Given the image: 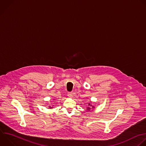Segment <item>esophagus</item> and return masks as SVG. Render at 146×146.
I'll return each mask as SVG.
<instances>
[{
    "label": "esophagus",
    "mask_w": 146,
    "mask_h": 146,
    "mask_svg": "<svg viewBox=\"0 0 146 146\" xmlns=\"http://www.w3.org/2000/svg\"><path fill=\"white\" fill-rule=\"evenodd\" d=\"M68 96L69 97V98H72L73 97V93H72V92H69V93H68Z\"/></svg>",
    "instance_id": "34e87169"
}]
</instances>
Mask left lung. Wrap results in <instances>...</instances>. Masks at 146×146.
Returning a JSON list of instances; mask_svg holds the SVG:
<instances>
[{
	"mask_svg": "<svg viewBox=\"0 0 146 146\" xmlns=\"http://www.w3.org/2000/svg\"><path fill=\"white\" fill-rule=\"evenodd\" d=\"M88 106H92V105H91L90 103H89V104H88ZM92 107H93V108H94V107H93V106H92ZM87 109H88V110H89L90 108L89 107H88V108H87Z\"/></svg>",
	"mask_w": 146,
	"mask_h": 146,
	"instance_id": "1",
	"label": "left lung"
}]
</instances>
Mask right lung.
<instances>
[{
  "label": "right lung",
  "instance_id": "obj_1",
  "mask_svg": "<svg viewBox=\"0 0 146 146\" xmlns=\"http://www.w3.org/2000/svg\"><path fill=\"white\" fill-rule=\"evenodd\" d=\"M50 107V108H52V107Z\"/></svg>",
  "mask_w": 146,
  "mask_h": 146
}]
</instances>
